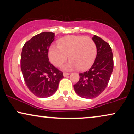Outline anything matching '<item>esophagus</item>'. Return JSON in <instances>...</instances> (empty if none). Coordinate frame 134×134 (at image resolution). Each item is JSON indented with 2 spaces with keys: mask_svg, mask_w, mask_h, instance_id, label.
Wrapping results in <instances>:
<instances>
[{
  "mask_svg": "<svg viewBox=\"0 0 134 134\" xmlns=\"http://www.w3.org/2000/svg\"><path fill=\"white\" fill-rule=\"evenodd\" d=\"M69 74H69V73H67V72H64V74H63V75H64V77H66V76H69Z\"/></svg>",
  "mask_w": 134,
  "mask_h": 134,
  "instance_id": "obj_1",
  "label": "esophagus"
}]
</instances>
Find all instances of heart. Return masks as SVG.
<instances>
[{
  "mask_svg": "<svg viewBox=\"0 0 134 134\" xmlns=\"http://www.w3.org/2000/svg\"><path fill=\"white\" fill-rule=\"evenodd\" d=\"M58 46L52 45L48 50L50 62L61 67L68 58L70 60L64 66L65 70L77 68L86 70L93 65L97 55V47L92 38L84 36H69L58 41Z\"/></svg>",
  "mask_w": 134,
  "mask_h": 134,
  "instance_id": "heart-1",
  "label": "heart"
}]
</instances>
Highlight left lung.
I'll list each match as a JSON object with an SVG mask.
<instances>
[{
  "instance_id": "8db88e82",
  "label": "left lung",
  "mask_w": 134,
  "mask_h": 134,
  "mask_svg": "<svg viewBox=\"0 0 134 134\" xmlns=\"http://www.w3.org/2000/svg\"><path fill=\"white\" fill-rule=\"evenodd\" d=\"M97 47L94 62L87 71L79 74V80L74 85L76 93L83 98L92 99L105 90L113 70V57L110 44L99 36L94 35Z\"/></svg>"
}]
</instances>
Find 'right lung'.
Segmentation results:
<instances>
[{
	"instance_id": "add662e5",
	"label": "right lung",
	"mask_w": 134,
	"mask_h": 134,
	"mask_svg": "<svg viewBox=\"0 0 134 134\" xmlns=\"http://www.w3.org/2000/svg\"><path fill=\"white\" fill-rule=\"evenodd\" d=\"M55 33L43 32L26 41L23 47L21 69L24 82L33 94L47 98L57 90L63 72L49 62L48 52Z\"/></svg>"
}]
</instances>
